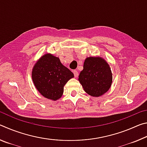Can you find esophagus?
<instances>
[{
  "label": "esophagus",
  "instance_id": "1",
  "mask_svg": "<svg viewBox=\"0 0 147 147\" xmlns=\"http://www.w3.org/2000/svg\"><path fill=\"white\" fill-rule=\"evenodd\" d=\"M73 73H74V77H75V78H77V77H78V72L77 71H76V70H74L73 71Z\"/></svg>",
  "mask_w": 147,
  "mask_h": 147
}]
</instances>
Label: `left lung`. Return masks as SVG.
Listing matches in <instances>:
<instances>
[{"mask_svg":"<svg viewBox=\"0 0 147 147\" xmlns=\"http://www.w3.org/2000/svg\"><path fill=\"white\" fill-rule=\"evenodd\" d=\"M78 80L84 90L89 95L94 97L100 96L109 90L112 84L110 67L102 57L86 58Z\"/></svg>","mask_w":147,"mask_h":147,"instance_id":"1","label":"left lung"}]
</instances>
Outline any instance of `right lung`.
<instances>
[{"mask_svg": "<svg viewBox=\"0 0 147 147\" xmlns=\"http://www.w3.org/2000/svg\"><path fill=\"white\" fill-rule=\"evenodd\" d=\"M74 74L61 63L58 57L46 53L35 63L32 78L42 96L56 101L61 97L63 88Z\"/></svg>", "mask_w": 147, "mask_h": 147, "instance_id": "add662e5", "label": "right lung"}]
</instances>
